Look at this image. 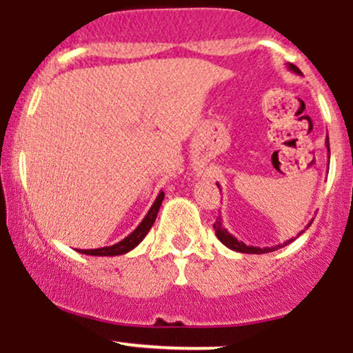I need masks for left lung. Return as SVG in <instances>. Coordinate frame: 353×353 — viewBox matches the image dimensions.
Wrapping results in <instances>:
<instances>
[{"label":"left lung","mask_w":353,"mask_h":353,"mask_svg":"<svg viewBox=\"0 0 353 353\" xmlns=\"http://www.w3.org/2000/svg\"><path fill=\"white\" fill-rule=\"evenodd\" d=\"M287 68H289L290 71H294L295 74H302L301 70H299L297 66H294L292 63H287ZM325 145H327V152H329V159H330L329 136H327V139H325ZM217 188H219V184H217ZM310 224H312V221L309 222V225H307L305 229H309V228H310ZM305 229L301 230V232L297 234V237L301 236V234L305 232ZM214 230H216V236H217L219 241L222 242V244H224L225 247H229V249L236 250V252H242V254H265V252H274V250L281 249V247L287 245V244H290V242H294V241H295V237H292V239H289V241H287V242H283V244H279V245H274V247H264V249H261V247L247 245V244H244V242H242V241H237V239L234 237L232 234H229V232H228V229H225L224 225H222V219H221V217H219L217 221H216V224H214Z\"/></svg>","instance_id":"1"}]
</instances>
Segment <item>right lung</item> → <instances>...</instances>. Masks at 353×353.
<instances>
[{
    "instance_id": "right-lung-1",
    "label": "right lung",
    "mask_w": 353,
    "mask_h": 353,
    "mask_svg": "<svg viewBox=\"0 0 353 353\" xmlns=\"http://www.w3.org/2000/svg\"><path fill=\"white\" fill-rule=\"evenodd\" d=\"M164 199V192L161 190L157 194L156 201L151 205V209L148 210L145 217L141 221V224L129 234L128 237H124L123 241H119L114 245H106V247H99V249H78V252L81 254H86V255H99V257H114V255H123L128 254L129 250H132L134 247H137L143 242V239L148 236V232L151 230L154 221H156L157 212H159L161 204H163Z\"/></svg>"
}]
</instances>
